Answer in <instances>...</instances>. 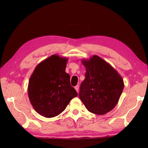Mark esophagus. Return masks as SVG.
<instances>
[{"label":"esophagus","mask_w":148,"mask_h":148,"mask_svg":"<svg viewBox=\"0 0 148 148\" xmlns=\"http://www.w3.org/2000/svg\"><path fill=\"white\" fill-rule=\"evenodd\" d=\"M75 89H76V91L78 92V89H79V85H77V86H75Z\"/></svg>","instance_id":"1"}]
</instances>
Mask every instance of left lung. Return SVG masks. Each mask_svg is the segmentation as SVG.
Segmentation results:
<instances>
[{
  "label": "left lung",
  "mask_w": 148,
  "mask_h": 148,
  "mask_svg": "<svg viewBox=\"0 0 148 148\" xmlns=\"http://www.w3.org/2000/svg\"><path fill=\"white\" fill-rule=\"evenodd\" d=\"M82 63L86 68V78L80 86L79 99L91 113L104 115L109 112L117 105L123 91L122 77L97 56L83 59Z\"/></svg>",
  "instance_id": "1"
}]
</instances>
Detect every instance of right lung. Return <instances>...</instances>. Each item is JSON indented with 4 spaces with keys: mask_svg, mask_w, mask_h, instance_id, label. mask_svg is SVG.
Listing matches in <instances>:
<instances>
[{
    "mask_svg": "<svg viewBox=\"0 0 148 148\" xmlns=\"http://www.w3.org/2000/svg\"><path fill=\"white\" fill-rule=\"evenodd\" d=\"M68 59L53 54L36 66L28 86V97L34 109L46 118L61 114L78 94L70 85L65 72Z\"/></svg>",
    "mask_w": 148,
    "mask_h": 148,
    "instance_id": "1",
    "label": "right lung"
}]
</instances>
